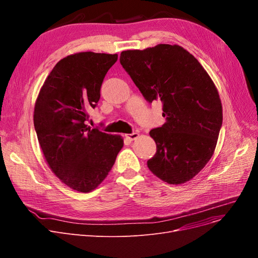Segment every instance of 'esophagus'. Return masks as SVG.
I'll return each mask as SVG.
<instances>
[{"mask_svg":"<svg viewBox=\"0 0 258 258\" xmlns=\"http://www.w3.org/2000/svg\"><path fill=\"white\" fill-rule=\"evenodd\" d=\"M139 137V134L138 133H133V134H130V135H125V138L128 139L130 141H133L135 139H137Z\"/></svg>","mask_w":258,"mask_h":258,"instance_id":"obj_1","label":"esophagus"}]
</instances>
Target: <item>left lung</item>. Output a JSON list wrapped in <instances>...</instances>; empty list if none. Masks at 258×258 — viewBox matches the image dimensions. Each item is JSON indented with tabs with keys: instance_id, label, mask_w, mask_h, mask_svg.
I'll list each match as a JSON object with an SVG mask.
<instances>
[{
	"instance_id": "8db88e82",
	"label": "left lung",
	"mask_w": 258,
	"mask_h": 258,
	"mask_svg": "<svg viewBox=\"0 0 258 258\" xmlns=\"http://www.w3.org/2000/svg\"><path fill=\"white\" fill-rule=\"evenodd\" d=\"M120 63L148 102L161 100L166 122L150 132V170L168 184L195 178L211 159L223 122L220 95L199 60L179 45L126 50Z\"/></svg>"
}]
</instances>
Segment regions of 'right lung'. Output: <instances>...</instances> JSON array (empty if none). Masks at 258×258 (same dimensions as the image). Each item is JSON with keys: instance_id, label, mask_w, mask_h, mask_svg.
<instances>
[{"instance_id": "obj_1", "label": "right lung", "mask_w": 258, "mask_h": 258, "mask_svg": "<svg viewBox=\"0 0 258 258\" xmlns=\"http://www.w3.org/2000/svg\"><path fill=\"white\" fill-rule=\"evenodd\" d=\"M117 54L79 52L60 59L40 88L33 122L48 166L79 192L97 188L123 147L119 135L91 128L88 110L100 98V88Z\"/></svg>"}]
</instances>
